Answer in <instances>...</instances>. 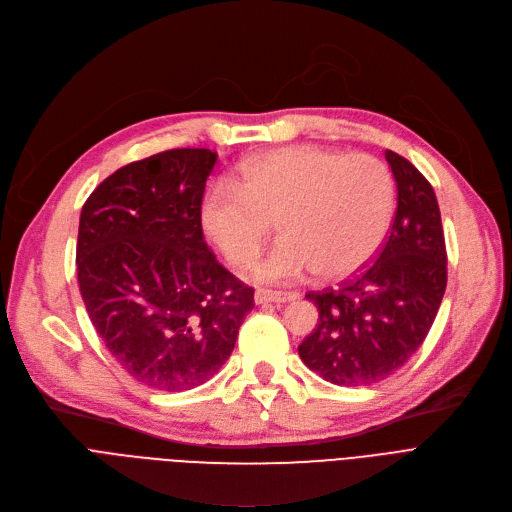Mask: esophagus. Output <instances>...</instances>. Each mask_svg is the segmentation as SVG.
Listing matches in <instances>:
<instances>
[{
  "label": "esophagus",
  "mask_w": 512,
  "mask_h": 512,
  "mask_svg": "<svg viewBox=\"0 0 512 512\" xmlns=\"http://www.w3.org/2000/svg\"><path fill=\"white\" fill-rule=\"evenodd\" d=\"M299 295L295 291H270V289H258L254 293V302L256 304H285L293 302Z\"/></svg>",
  "instance_id": "34e87169"
}]
</instances>
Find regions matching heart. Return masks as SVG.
Masks as SVG:
<instances>
[{
	"mask_svg": "<svg viewBox=\"0 0 512 512\" xmlns=\"http://www.w3.org/2000/svg\"><path fill=\"white\" fill-rule=\"evenodd\" d=\"M393 200V177L376 157L297 144L248 159L235 186L210 188L200 225L229 264L246 266L277 223L283 239L254 264L256 281H289L310 270L341 281L378 252Z\"/></svg>",
	"mask_w": 512,
	"mask_h": 512,
	"instance_id": "1",
	"label": "heart"
}]
</instances>
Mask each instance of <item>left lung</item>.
Instances as JSON below:
<instances>
[{
	"label": "left lung",
	"mask_w": 512,
	"mask_h": 512,
	"mask_svg": "<svg viewBox=\"0 0 512 512\" xmlns=\"http://www.w3.org/2000/svg\"><path fill=\"white\" fill-rule=\"evenodd\" d=\"M397 213L374 264L337 289L310 291L318 324L297 347L302 362L337 386L388 378L428 337L446 289L440 208L428 179L386 150Z\"/></svg>",
	"instance_id": "1"
}]
</instances>
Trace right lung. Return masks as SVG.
I'll list each match as a JSON object with an SVG mask.
<instances>
[{
  "instance_id": "add662e5",
  "label": "right lung",
  "mask_w": 512,
  "mask_h": 512,
  "mask_svg": "<svg viewBox=\"0 0 512 512\" xmlns=\"http://www.w3.org/2000/svg\"><path fill=\"white\" fill-rule=\"evenodd\" d=\"M217 163L173 148L111 173L80 213L76 270L90 322L136 382L179 393L227 362L254 289L208 250L200 204Z\"/></svg>"
}]
</instances>
